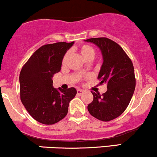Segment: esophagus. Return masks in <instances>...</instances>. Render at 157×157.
I'll list each match as a JSON object with an SVG mask.
<instances>
[{
    "instance_id": "1",
    "label": "esophagus",
    "mask_w": 157,
    "mask_h": 157,
    "mask_svg": "<svg viewBox=\"0 0 157 157\" xmlns=\"http://www.w3.org/2000/svg\"><path fill=\"white\" fill-rule=\"evenodd\" d=\"M84 90H82V89H78V90H77V94H78V95H82V94H84Z\"/></svg>"
}]
</instances>
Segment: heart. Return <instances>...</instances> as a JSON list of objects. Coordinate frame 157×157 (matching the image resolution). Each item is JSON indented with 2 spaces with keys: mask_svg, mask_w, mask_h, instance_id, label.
<instances>
[{
  "mask_svg": "<svg viewBox=\"0 0 157 157\" xmlns=\"http://www.w3.org/2000/svg\"><path fill=\"white\" fill-rule=\"evenodd\" d=\"M79 52H80V54L82 58L85 59V60H93L94 58V55H95V51H94V48L87 44H83L81 45L79 47ZM69 55H70L69 52H67L64 55L63 58V63H65L67 59L68 58Z\"/></svg>",
  "mask_w": 157,
  "mask_h": 157,
  "instance_id": "b5f03b06",
  "label": "heart"
}]
</instances>
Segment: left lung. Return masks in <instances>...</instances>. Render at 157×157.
<instances>
[{
    "label": "left lung",
    "mask_w": 157,
    "mask_h": 157,
    "mask_svg": "<svg viewBox=\"0 0 157 157\" xmlns=\"http://www.w3.org/2000/svg\"><path fill=\"white\" fill-rule=\"evenodd\" d=\"M96 45L101 51L102 64L98 78L100 85H107V91L102 95L91 91L94 99L87 105L92 116L102 121L119 117L129 105L136 87L134 67L130 58L122 48L105 37L85 40Z\"/></svg>",
    "instance_id": "8db88e82"
}]
</instances>
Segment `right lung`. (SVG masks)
Here are the masks:
<instances>
[{"label": "right lung", "mask_w": 157, "mask_h": 157, "mask_svg": "<svg viewBox=\"0 0 157 157\" xmlns=\"http://www.w3.org/2000/svg\"><path fill=\"white\" fill-rule=\"evenodd\" d=\"M74 42L43 45L23 66L19 75L20 97L33 119L52 125L67 115L69 103L76 95L74 87L57 90L53 87L54 74L60 72L62 60Z\"/></svg>", "instance_id": "obj_1"}]
</instances>
